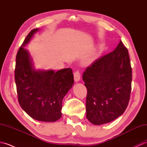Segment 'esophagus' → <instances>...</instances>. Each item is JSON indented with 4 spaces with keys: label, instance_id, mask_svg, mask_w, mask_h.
Wrapping results in <instances>:
<instances>
[{
    "label": "esophagus",
    "instance_id": "obj_1",
    "mask_svg": "<svg viewBox=\"0 0 147 147\" xmlns=\"http://www.w3.org/2000/svg\"><path fill=\"white\" fill-rule=\"evenodd\" d=\"M74 79L76 82H79L80 80V73L78 71H76L74 73Z\"/></svg>",
    "mask_w": 147,
    "mask_h": 147
}]
</instances>
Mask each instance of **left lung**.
<instances>
[{"label":"left lung","mask_w":147,"mask_h":147,"mask_svg":"<svg viewBox=\"0 0 147 147\" xmlns=\"http://www.w3.org/2000/svg\"><path fill=\"white\" fill-rule=\"evenodd\" d=\"M82 78L87 89L86 111L90 122L100 125L124 113L131 92L132 68L123 42L93 62Z\"/></svg>","instance_id":"1"}]
</instances>
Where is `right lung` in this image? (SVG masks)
<instances>
[{
	"label": "right lung",
	"mask_w": 147,
	"mask_h": 147,
	"mask_svg": "<svg viewBox=\"0 0 147 147\" xmlns=\"http://www.w3.org/2000/svg\"><path fill=\"white\" fill-rule=\"evenodd\" d=\"M38 30L28 33L16 55L14 76L18 102L34 119L55 122L62 116V101L73 85V73L71 68L57 72L34 69L29 52L23 47Z\"/></svg>",
	"instance_id": "add662e5"
}]
</instances>
